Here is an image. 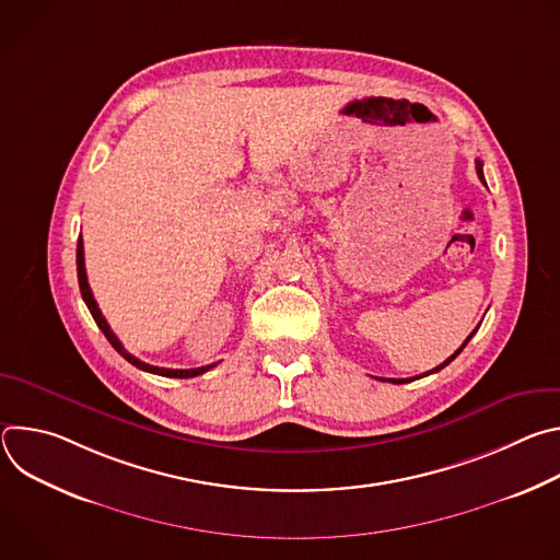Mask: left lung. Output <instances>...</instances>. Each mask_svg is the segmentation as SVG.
<instances>
[{"instance_id":"1","label":"left lung","mask_w":560,"mask_h":560,"mask_svg":"<svg viewBox=\"0 0 560 560\" xmlns=\"http://www.w3.org/2000/svg\"><path fill=\"white\" fill-rule=\"evenodd\" d=\"M476 175H478V179H481V182H483V184H486V177H483V162H478V159H476ZM474 332H476V330H474ZM474 332H471V335H469V337H467V339H465V343H463V346H460V348H458V350H456V352H454V354H452V357H450V359H445V361H443V363H441V365H436V368H434V370H430V372H425V374H421V376H428V374H434V372H439V370H443V368H445V365H447V363H452V361H454V359H456V357H458V354H460V350H463V348H465V346H467V341H469V339H471V337H474ZM421 376H412V378H389V381H392V383H406V381H415V378H421Z\"/></svg>"}]
</instances>
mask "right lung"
<instances>
[{
  "label": "right lung",
  "instance_id": "right-lung-1",
  "mask_svg": "<svg viewBox=\"0 0 560 560\" xmlns=\"http://www.w3.org/2000/svg\"><path fill=\"white\" fill-rule=\"evenodd\" d=\"M77 279H79V290H82V296H84V301H86V305H89V310H91V314H93V318H95V324L100 326V330L104 332V337L110 341V346H113V348H115V350H117V352H119L128 363H132L135 368L143 370V372H150V374L168 376V378H192V376H199V374L208 372L210 368H214V363L203 365V368H190V370L156 368V365H150V363L139 361L137 357H132V354L121 346V341L117 339V335L110 330L108 322L104 318V314H102V310H100V305H97V301H95V296H93V290H91V285H89L86 266H84V242H82V234H79V242H77Z\"/></svg>",
  "mask_w": 560,
  "mask_h": 560
}]
</instances>
